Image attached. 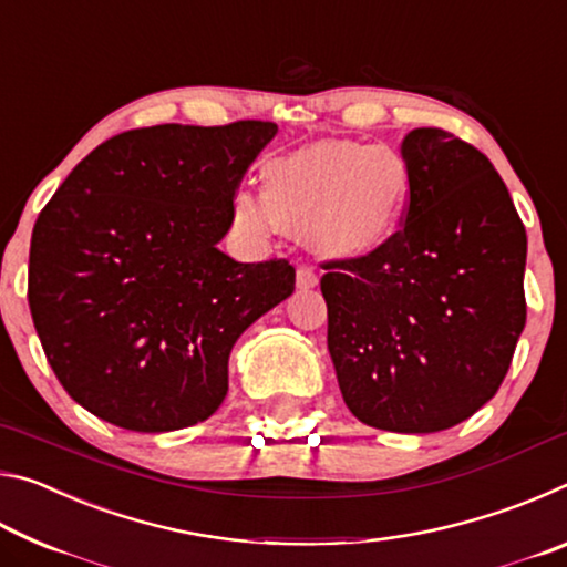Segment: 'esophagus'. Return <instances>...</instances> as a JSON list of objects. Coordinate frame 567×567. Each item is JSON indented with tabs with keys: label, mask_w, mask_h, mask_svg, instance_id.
Instances as JSON below:
<instances>
[{
	"label": "esophagus",
	"mask_w": 567,
	"mask_h": 567,
	"mask_svg": "<svg viewBox=\"0 0 567 567\" xmlns=\"http://www.w3.org/2000/svg\"><path fill=\"white\" fill-rule=\"evenodd\" d=\"M318 282H320V275L315 272L312 267L307 265L297 267V287H300V290H312V287H318Z\"/></svg>",
	"instance_id": "34e87169"
}]
</instances>
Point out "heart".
Listing matches in <instances>:
<instances>
[{
  "instance_id": "heart-1",
  "label": "heart",
  "mask_w": 567,
  "mask_h": 567,
  "mask_svg": "<svg viewBox=\"0 0 567 567\" xmlns=\"http://www.w3.org/2000/svg\"><path fill=\"white\" fill-rule=\"evenodd\" d=\"M412 203V167L400 150L322 140L262 165V192L237 187L233 225L249 237L305 235L330 260H362L390 245Z\"/></svg>"
}]
</instances>
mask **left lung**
<instances>
[{
	"instance_id": "1",
	"label": "left lung",
	"mask_w": 567,
	"mask_h": 567,
	"mask_svg": "<svg viewBox=\"0 0 567 567\" xmlns=\"http://www.w3.org/2000/svg\"><path fill=\"white\" fill-rule=\"evenodd\" d=\"M412 203L390 245L324 265L344 405L390 433H437L491 400L525 328L527 237L483 152L437 127L402 140Z\"/></svg>"
}]
</instances>
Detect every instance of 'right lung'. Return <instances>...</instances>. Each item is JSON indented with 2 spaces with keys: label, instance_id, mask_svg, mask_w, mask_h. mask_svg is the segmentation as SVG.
<instances>
[{
  "label": "right lung",
  "instance_id": "1",
  "mask_svg": "<svg viewBox=\"0 0 567 567\" xmlns=\"http://www.w3.org/2000/svg\"><path fill=\"white\" fill-rule=\"evenodd\" d=\"M275 122L157 124L92 150L37 217L30 310L56 380L134 433L207 420L233 344L295 290L287 260L217 249Z\"/></svg>",
  "mask_w": 567,
  "mask_h": 567
}]
</instances>
